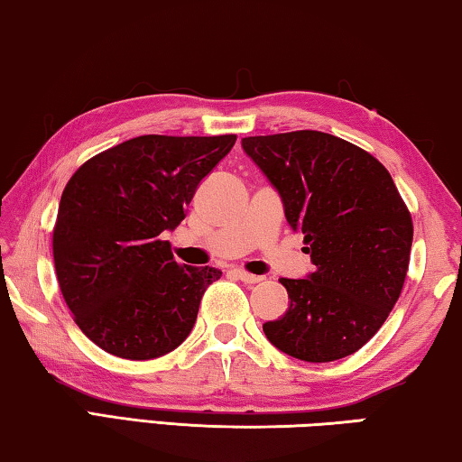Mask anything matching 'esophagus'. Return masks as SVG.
I'll list each match as a JSON object with an SVG mask.
<instances>
[{"label":"esophagus","instance_id":"esophagus-1","mask_svg":"<svg viewBox=\"0 0 462 462\" xmlns=\"http://www.w3.org/2000/svg\"><path fill=\"white\" fill-rule=\"evenodd\" d=\"M233 272H236V276L239 278L241 282H245V284H258V282L263 281V276L252 274V272H247V270H244V268H236Z\"/></svg>","mask_w":462,"mask_h":462}]
</instances>
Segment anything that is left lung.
Wrapping results in <instances>:
<instances>
[{"instance_id":"obj_1","label":"left lung","mask_w":462,"mask_h":462,"mask_svg":"<svg viewBox=\"0 0 462 462\" xmlns=\"http://www.w3.org/2000/svg\"><path fill=\"white\" fill-rule=\"evenodd\" d=\"M305 236L315 272L281 278L291 307L263 323L278 350L331 362L360 350L387 319L410 266L413 223L387 168L352 143L319 131L241 139Z\"/></svg>"}]
</instances>
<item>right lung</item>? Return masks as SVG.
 <instances>
[{
  "instance_id": "obj_1",
  "label": "right lung",
  "mask_w": 462,
  "mask_h": 462,
  "mask_svg": "<svg viewBox=\"0 0 462 462\" xmlns=\"http://www.w3.org/2000/svg\"><path fill=\"white\" fill-rule=\"evenodd\" d=\"M236 134H143L94 155L67 181L52 229L59 289L104 352L151 360L184 342L217 268L180 266L160 236L184 221L196 188Z\"/></svg>"
}]
</instances>
